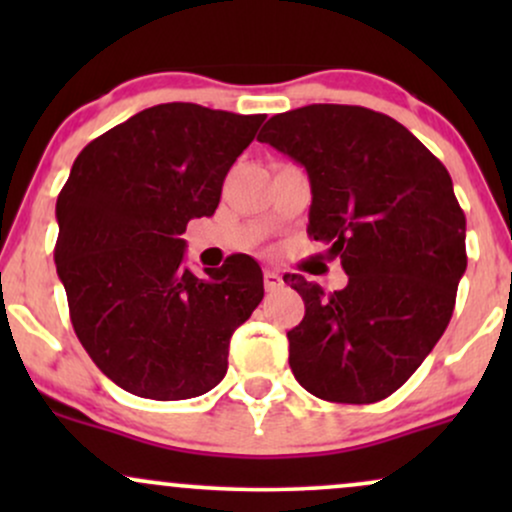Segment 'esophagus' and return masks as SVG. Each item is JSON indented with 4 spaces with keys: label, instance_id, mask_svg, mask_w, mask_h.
<instances>
[{
    "label": "esophagus",
    "instance_id": "34e87169",
    "mask_svg": "<svg viewBox=\"0 0 512 512\" xmlns=\"http://www.w3.org/2000/svg\"><path fill=\"white\" fill-rule=\"evenodd\" d=\"M281 286H284V279H281L276 272H272V269H267V272H264V289L272 293V291H279Z\"/></svg>",
    "mask_w": 512,
    "mask_h": 512
}]
</instances>
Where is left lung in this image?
Instances as JSON below:
<instances>
[{
	"instance_id": "obj_1",
	"label": "left lung",
	"mask_w": 512,
	"mask_h": 512,
	"mask_svg": "<svg viewBox=\"0 0 512 512\" xmlns=\"http://www.w3.org/2000/svg\"><path fill=\"white\" fill-rule=\"evenodd\" d=\"M257 139L305 168L308 236L349 274L332 293L284 276L305 303L286 334L293 375L327 402H380L443 337L467 269L450 173L407 127L361 105L289 110Z\"/></svg>"
}]
</instances>
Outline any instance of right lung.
Returning <instances> with one entry per match:
<instances>
[{
  "label": "right lung",
  "instance_id": "obj_1",
  "mask_svg": "<svg viewBox=\"0 0 512 512\" xmlns=\"http://www.w3.org/2000/svg\"><path fill=\"white\" fill-rule=\"evenodd\" d=\"M262 122L163 103L76 156L57 197V274L81 346L132 395L173 402L219 385L233 332L262 301L252 257H228L199 279L182 267L180 238L219 207L226 173Z\"/></svg>",
  "mask_w": 512,
  "mask_h": 512
}]
</instances>
